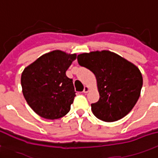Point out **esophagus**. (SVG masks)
<instances>
[{
    "mask_svg": "<svg viewBox=\"0 0 158 158\" xmlns=\"http://www.w3.org/2000/svg\"><path fill=\"white\" fill-rule=\"evenodd\" d=\"M89 90H90L89 87V86H85V87H84V91H83V92H84V94H87V93H88Z\"/></svg>",
    "mask_w": 158,
    "mask_h": 158,
    "instance_id": "obj_1",
    "label": "esophagus"
}]
</instances>
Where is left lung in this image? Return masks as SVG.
<instances>
[{"label":"left lung","instance_id":"left-lung-1","mask_svg":"<svg viewBox=\"0 0 158 158\" xmlns=\"http://www.w3.org/2000/svg\"><path fill=\"white\" fill-rule=\"evenodd\" d=\"M81 66L96 76L100 95L91 104L92 111L99 120L113 122L127 115L137 102L143 86L139 69L110 51H96L78 55Z\"/></svg>","mask_w":158,"mask_h":158}]
</instances>
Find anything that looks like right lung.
I'll return each mask as SVG.
<instances>
[{
    "mask_svg": "<svg viewBox=\"0 0 158 158\" xmlns=\"http://www.w3.org/2000/svg\"><path fill=\"white\" fill-rule=\"evenodd\" d=\"M76 56L52 51L41 56L22 72L23 97L41 117L59 119L70 110L75 92L73 80L66 76L65 72Z\"/></svg>",
    "mask_w": 158,
    "mask_h": 158,
    "instance_id": "right-lung-1",
    "label": "right lung"
}]
</instances>
